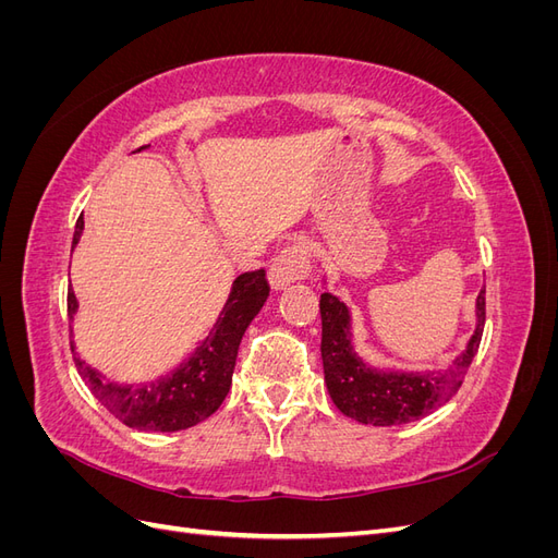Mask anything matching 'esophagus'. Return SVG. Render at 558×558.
<instances>
[{
	"instance_id": "obj_1",
	"label": "esophagus",
	"mask_w": 558,
	"mask_h": 558,
	"mask_svg": "<svg viewBox=\"0 0 558 558\" xmlns=\"http://www.w3.org/2000/svg\"><path fill=\"white\" fill-rule=\"evenodd\" d=\"M307 272H310L307 248L305 244L293 242L279 253L272 267H269V286H272L275 291H283L286 286H291L293 281L305 279Z\"/></svg>"
}]
</instances>
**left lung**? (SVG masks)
I'll return each instance as SVG.
<instances>
[{"mask_svg":"<svg viewBox=\"0 0 558 558\" xmlns=\"http://www.w3.org/2000/svg\"><path fill=\"white\" fill-rule=\"evenodd\" d=\"M326 286V279H324ZM484 291L475 300V330L447 369H393L369 365L353 344V318L347 302L320 293V359L328 396L344 416L369 426H400L433 414L461 386L484 330Z\"/></svg>","mask_w":558,"mask_h":558,"instance_id":"obj_1","label":"left lung"}]
</instances>
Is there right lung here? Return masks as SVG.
I'll list each match as a JSON object with an SVG mask.
<instances>
[{
	"label": "right lung",
	"instance_id": "1",
	"mask_svg": "<svg viewBox=\"0 0 558 558\" xmlns=\"http://www.w3.org/2000/svg\"><path fill=\"white\" fill-rule=\"evenodd\" d=\"M144 148L146 146L140 150ZM81 234L83 218L76 221L72 246L78 244ZM267 295L269 286L265 269L240 275L232 281L230 295L209 328V335L195 347L189 359L158 379L142 384L113 381L99 369L86 365V361H81L72 342L78 375L88 384L93 396L118 421H123L125 426L134 430L174 433L191 428L221 408L230 391L242 337L251 320L263 310ZM66 312H70V320L74 324L78 300L72 289L66 293Z\"/></svg>",
	"mask_w": 558,
	"mask_h": 558
}]
</instances>
